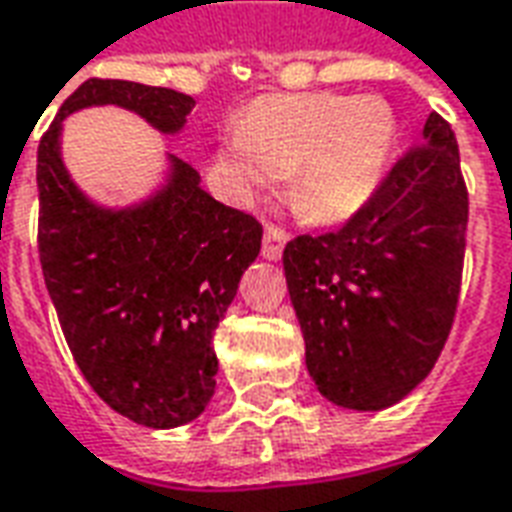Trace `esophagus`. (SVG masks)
Segmentation results:
<instances>
[{
  "mask_svg": "<svg viewBox=\"0 0 512 512\" xmlns=\"http://www.w3.org/2000/svg\"><path fill=\"white\" fill-rule=\"evenodd\" d=\"M285 241H288L285 230L277 227V224H268L266 233H263V257H266V260H279V257H282V249H285Z\"/></svg>",
  "mask_w": 512,
  "mask_h": 512,
  "instance_id": "obj_1",
  "label": "esophagus"
}]
</instances>
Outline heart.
<instances>
[{
    "label": "heart",
    "mask_w": 512,
    "mask_h": 512,
    "mask_svg": "<svg viewBox=\"0 0 512 512\" xmlns=\"http://www.w3.org/2000/svg\"><path fill=\"white\" fill-rule=\"evenodd\" d=\"M392 136V109L373 95H271L249 106L222 161L244 189L290 175L293 208L310 222H337L376 189Z\"/></svg>",
    "instance_id": "heart-1"
}]
</instances>
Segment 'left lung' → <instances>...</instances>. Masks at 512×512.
Masks as SVG:
<instances>
[{
	"label": "left lung",
	"mask_w": 512,
	"mask_h": 512,
	"mask_svg": "<svg viewBox=\"0 0 512 512\" xmlns=\"http://www.w3.org/2000/svg\"><path fill=\"white\" fill-rule=\"evenodd\" d=\"M469 191L436 112L343 227L282 252L312 381L326 400L378 411L428 376L461 299Z\"/></svg>",
	"instance_id": "8db88e82"
}]
</instances>
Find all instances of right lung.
<instances>
[{"mask_svg": "<svg viewBox=\"0 0 512 512\" xmlns=\"http://www.w3.org/2000/svg\"><path fill=\"white\" fill-rule=\"evenodd\" d=\"M95 104L126 106L172 134L194 98L87 79L38 147V252L65 343L106 406L145 428H178L200 417L216 389L213 332L260 252L263 224L213 200L175 156L167 189L150 202L95 208L60 158L62 120Z\"/></svg>", "mask_w": 512, "mask_h": 512, "instance_id": "right-lung-1", "label": "right lung"}]
</instances>
